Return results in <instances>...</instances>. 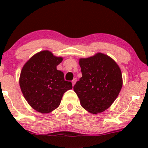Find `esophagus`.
Returning a JSON list of instances; mask_svg holds the SVG:
<instances>
[{"label": "esophagus", "instance_id": "obj_1", "mask_svg": "<svg viewBox=\"0 0 148 148\" xmlns=\"http://www.w3.org/2000/svg\"><path fill=\"white\" fill-rule=\"evenodd\" d=\"M76 82V79H74L72 80V86H74V85H75Z\"/></svg>", "mask_w": 148, "mask_h": 148}]
</instances>
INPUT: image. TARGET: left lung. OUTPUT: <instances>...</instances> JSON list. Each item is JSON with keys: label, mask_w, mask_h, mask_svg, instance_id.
<instances>
[{"label": "left lung", "mask_w": 148, "mask_h": 148, "mask_svg": "<svg viewBox=\"0 0 148 148\" xmlns=\"http://www.w3.org/2000/svg\"><path fill=\"white\" fill-rule=\"evenodd\" d=\"M79 63L82 77L76 83L74 90L81 106L91 114L102 113L111 106L121 90V69L112 58L102 53L81 58Z\"/></svg>", "instance_id": "8db88e82"}]
</instances>
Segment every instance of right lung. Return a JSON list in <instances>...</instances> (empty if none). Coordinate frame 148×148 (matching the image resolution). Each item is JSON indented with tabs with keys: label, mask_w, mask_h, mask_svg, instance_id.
Instances as JSON below:
<instances>
[{
	"label": "right lung",
	"mask_w": 148,
	"mask_h": 148,
	"mask_svg": "<svg viewBox=\"0 0 148 148\" xmlns=\"http://www.w3.org/2000/svg\"><path fill=\"white\" fill-rule=\"evenodd\" d=\"M63 60L44 50L33 55L22 67L19 86L25 100L34 110L49 113L60 105L64 93L72 89L64 81V74L57 69Z\"/></svg>",
	"instance_id": "1"
}]
</instances>
